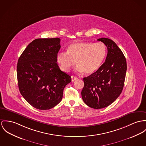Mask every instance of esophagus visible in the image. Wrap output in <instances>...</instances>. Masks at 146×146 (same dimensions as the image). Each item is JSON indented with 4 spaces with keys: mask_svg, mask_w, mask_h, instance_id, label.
Returning a JSON list of instances; mask_svg holds the SVG:
<instances>
[{
    "mask_svg": "<svg viewBox=\"0 0 146 146\" xmlns=\"http://www.w3.org/2000/svg\"><path fill=\"white\" fill-rule=\"evenodd\" d=\"M71 78H72V82H73V81H74L75 80H76V79H78V78H77V77H75V76H72L71 77Z\"/></svg>",
    "mask_w": 146,
    "mask_h": 146,
    "instance_id": "obj_1",
    "label": "esophagus"
}]
</instances>
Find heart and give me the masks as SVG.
Segmentation results:
<instances>
[{
    "mask_svg": "<svg viewBox=\"0 0 146 146\" xmlns=\"http://www.w3.org/2000/svg\"><path fill=\"white\" fill-rule=\"evenodd\" d=\"M107 53L106 45L102 42H76L68 46L67 52L59 53L56 62L66 72L74 67L77 62L79 72L92 74L101 67Z\"/></svg>",
    "mask_w": 146,
    "mask_h": 146,
    "instance_id": "heart-1",
    "label": "heart"
}]
</instances>
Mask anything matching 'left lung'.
<instances>
[{
	"label": "left lung",
	"mask_w": 146,
	"mask_h": 146,
	"mask_svg": "<svg viewBox=\"0 0 146 146\" xmlns=\"http://www.w3.org/2000/svg\"><path fill=\"white\" fill-rule=\"evenodd\" d=\"M107 47L105 62L96 72L84 77L81 94L83 101L94 109L105 108L116 100L123 88L127 62L122 50L112 40L97 39Z\"/></svg>",
	"instance_id": "8db88e82"
}]
</instances>
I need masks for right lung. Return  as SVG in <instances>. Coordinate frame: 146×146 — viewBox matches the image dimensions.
Returning a JSON list of instances; mask_svg holds the SVG:
<instances>
[{"instance_id": "add662e5", "label": "right lung", "mask_w": 146, "mask_h": 146, "mask_svg": "<svg viewBox=\"0 0 146 146\" xmlns=\"http://www.w3.org/2000/svg\"><path fill=\"white\" fill-rule=\"evenodd\" d=\"M60 41L59 38L36 39L18 61L19 91L27 102L38 110H49L59 104L64 88L72 81L56 63Z\"/></svg>"}]
</instances>
